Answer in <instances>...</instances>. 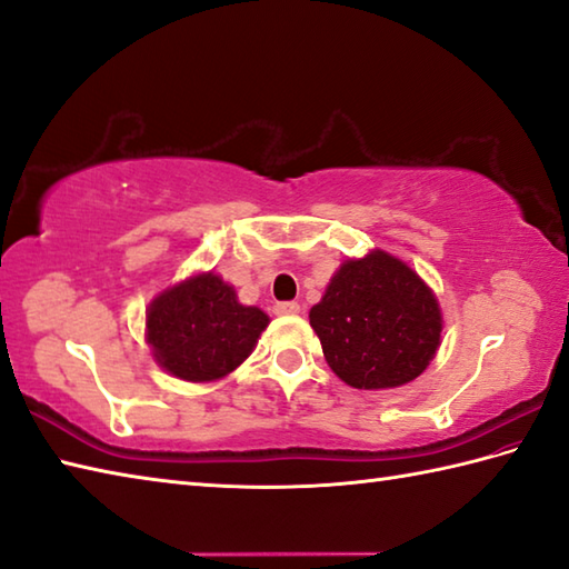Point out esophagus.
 Instances as JSON below:
<instances>
[{"mask_svg": "<svg viewBox=\"0 0 569 569\" xmlns=\"http://www.w3.org/2000/svg\"><path fill=\"white\" fill-rule=\"evenodd\" d=\"M273 313L276 316H296V313H300V306L296 303V300H283V303L273 306Z\"/></svg>", "mask_w": 569, "mask_h": 569, "instance_id": "1", "label": "esophagus"}]
</instances>
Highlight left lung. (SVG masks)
<instances>
[{"label":"left lung","instance_id":"left-lung-1","mask_svg":"<svg viewBox=\"0 0 569 569\" xmlns=\"http://www.w3.org/2000/svg\"><path fill=\"white\" fill-rule=\"evenodd\" d=\"M310 326L330 370L358 389L411 382L441 340L439 303L429 286L385 251L342 263L310 308Z\"/></svg>","mask_w":569,"mask_h":569}]
</instances>
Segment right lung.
Wrapping results in <instances>:
<instances>
[{"mask_svg": "<svg viewBox=\"0 0 569 569\" xmlns=\"http://www.w3.org/2000/svg\"><path fill=\"white\" fill-rule=\"evenodd\" d=\"M269 316L241 306L229 283L202 273L150 303L148 342L167 372L187 382H211L249 358Z\"/></svg>", "mask_w": 569, "mask_h": 569, "instance_id": "right-lung-1", "label": "right lung"}]
</instances>
